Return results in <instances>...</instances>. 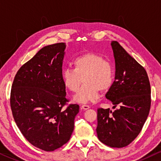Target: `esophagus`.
I'll return each mask as SVG.
<instances>
[{
	"instance_id": "obj_1",
	"label": "esophagus",
	"mask_w": 161,
	"mask_h": 161,
	"mask_svg": "<svg viewBox=\"0 0 161 161\" xmlns=\"http://www.w3.org/2000/svg\"><path fill=\"white\" fill-rule=\"evenodd\" d=\"M89 108H90V106H89V105H81V108L83 109V110H87V109H89Z\"/></svg>"
}]
</instances>
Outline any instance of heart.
<instances>
[{
	"mask_svg": "<svg viewBox=\"0 0 161 161\" xmlns=\"http://www.w3.org/2000/svg\"><path fill=\"white\" fill-rule=\"evenodd\" d=\"M73 69L69 67L61 70L64 85L69 91L75 92L83 79L84 86L74 97V100L86 103L97 100L100 91H109L115 82L113 66L103 56L95 53H86L77 56L72 61Z\"/></svg>",
	"mask_w": 161,
	"mask_h": 161,
	"instance_id": "1",
	"label": "heart"
}]
</instances>
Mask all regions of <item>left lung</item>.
I'll use <instances>...</instances> for the list:
<instances>
[{
	"label": "left lung",
	"instance_id": "left-lung-1",
	"mask_svg": "<svg viewBox=\"0 0 161 161\" xmlns=\"http://www.w3.org/2000/svg\"><path fill=\"white\" fill-rule=\"evenodd\" d=\"M116 63L115 82L105 94L114 105L97 109L99 140L111 147L122 148L138 136L149 115L151 89L146 70L116 41L111 42Z\"/></svg>",
	"mask_w": 161,
	"mask_h": 161
}]
</instances>
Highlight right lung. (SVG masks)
<instances>
[{"mask_svg": "<svg viewBox=\"0 0 161 161\" xmlns=\"http://www.w3.org/2000/svg\"><path fill=\"white\" fill-rule=\"evenodd\" d=\"M65 47L61 42L42 48L19 68L11 89L17 127L28 142L46 152L69 142L79 112L78 105L67 104L61 79Z\"/></svg>", "mask_w": 161, "mask_h": 161, "instance_id": "right-lung-1", "label": "right lung"}]
</instances>
